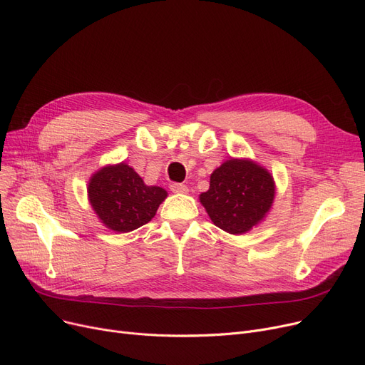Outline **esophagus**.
<instances>
[{
	"instance_id": "obj_1",
	"label": "esophagus",
	"mask_w": 365,
	"mask_h": 365,
	"mask_svg": "<svg viewBox=\"0 0 365 365\" xmlns=\"http://www.w3.org/2000/svg\"><path fill=\"white\" fill-rule=\"evenodd\" d=\"M170 189L173 190L175 194H187V186L186 185H182V183H171L170 185Z\"/></svg>"
}]
</instances>
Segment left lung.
<instances>
[{
	"instance_id": "obj_1",
	"label": "left lung",
	"mask_w": 365,
	"mask_h": 365,
	"mask_svg": "<svg viewBox=\"0 0 365 365\" xmlns=\"http://www.w3.org/2000/svg\"><path fill=\"white\" fill-rule=\"evenodd\" d=\"M277 185L269 170L250 158H229L200 195L212 222L231 235L250 232L271 212Z\"/></svg>"
}]
</instances>
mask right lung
Instances as JSON below:
<instances>
[{
	"instance_id": "obj_1",
	"label": "right lung",
	"mask_w": 365,
	"mask_h": 365,
	"mask_svg": "<svg viewBox=\"0 0 365 365\" xmlns=\"http://www.w3.org/2000/svg\"><path fill=\"white\" fill-rule=\"evenodd\" d=\"M167 195L160 186H148L125 163L102 167L87 185L93 212L105 227L118 234L131 232L152 220Z\"/></svg>"
}]
</instances>
